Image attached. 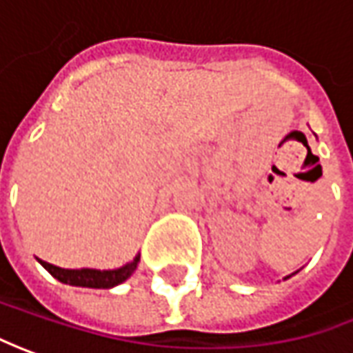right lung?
Wrapping results in <instances>:
<instances>
[{
	"instance_id": "obj_1",
	"label": "right lung",
	"mask_w": 353,
	"mask_h": 353,
	"mask_svg": "<svg viewBox=\"0 0 353 353\" xmlns=\"http://www.w3.org/2000/svg\"><path fill=\"white\" fill-rule=\"evenodd\" d=\"M140 256L134 258V261H130L127 265L119 268V270H107V272H99V270H64V268H58L52 265L48 261H43L44 268L50 272V275H54L58 281L62 283H70V285L78 287H92V289H109V287H115L119 283H123L125 279H128L132 272L137 270L139 265Z\"/></svg>"
}]
</instances>
